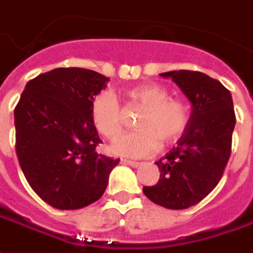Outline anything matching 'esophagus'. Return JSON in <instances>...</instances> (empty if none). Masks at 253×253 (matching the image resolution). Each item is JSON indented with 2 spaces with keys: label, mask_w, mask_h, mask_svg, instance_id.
I'll return each mask as SVG.
<instances>
[{
  "label": "esophagus",
  "mask_w": 253,
  "mask_h": 253,
  "mask_svg": "<svg viewBox=\"0 0 253 253\" xmlns=\"http://www.w3.org/2000/svg\"><path fill=\"white\" fill-rule=\"evenodd\" d=\"M121 162L124 165H129L132 168H137V166H140V162H136V161H129V159H121Z\"/></svg>",
  "instance_id": "1"
}]
</instances>
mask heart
I'll use <instances>...</instances> for the list:
<instances>
[{
  "mask_svg": "<svg viewBox=\"0 0 253 253\" xmlns=\"http://www.w3.org/2000/svg\"><path fill=\"white\" fill-rule=\"evenodd\" d=\"M132 103L143 107L136 121L137 130L120 136L112 151L121 157L144 158L158 151L161 141L173 143L189 124V107L178 98H169V91L158 84H141L126 91ZM91 120L96 130L114 139L123 129V110L112 91H101L91 102Z\"/></svg>",
  "mask_w": 253,
  "mask_h": 253,
  "instance_id": "obj_1",
  "label": "heart"
}]
</instances>
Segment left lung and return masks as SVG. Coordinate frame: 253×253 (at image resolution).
Returning a JSON list of instances; mask_svg holds the SVG:
<instances>
[{"label":"left lung","instance_id":"obj_1","mask_svg":"<svg viewBox=\"0 0 253 253\" xmlns=\"http://www.w3.org/2000/svg\"><path fill=\"white\" fill-rule=\"evenodd\" d=\"M174 82L192 113L177 146L157 161L158 182L143 192L155 204L184 210L203 200L223 175L232 152L236 116L232 94L218 80L195 71L161 73Z\"/></svg>","mask_w":253,"mask_h":253}]
</instances>
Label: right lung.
<instances>
[{"mask_svg":"<svg viewBox=\"0 0 253 253\" xmlns=\"http://www.w3.org/2000/svg\"><path fill=\"white\" fill-rule=\"evenodd\" d=\"M106 82L95 71L57 68L30 80L15 107L20 168L54 209H83L101 199L120 162L96 152L102 140L91 120V102Z\"/></svg>","mask_w":253,"mask_h":253,"instance_id":"right-lung-1","label":"right lung"}]
</instances>
